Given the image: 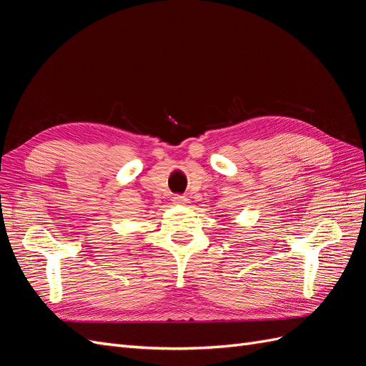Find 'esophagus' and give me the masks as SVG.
Returning <instances> with one entry per match:
<instances>
[{"label": "esophagus", "mask_w": 366, "mask_h": 366, "mask_svg": "<svg viewBox=\"0 0 366 366\" xmlns=\"http://www.w3.org/2000/svg\"><path fill=\"white\" fill-rule=\"evenodd\" d=\"M172 202H174L175 204H184V203H186V197H183V195H175V197H172Z\"/></svg>", "instance_id": "34e87169"}]
</instances>
